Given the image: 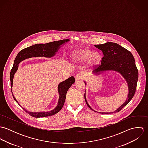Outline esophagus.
Instances as JSON below:
<instances>
[{
	"instance_id": "1",
	"label": "esophagus",
	"mask_w": 148,
	"mask_h": 148,
	"mask_svg": "<svg viewBox=\"0 0 148 148\" xmlns=\"http://www.w3.org/2000/svg\"><path fill=\"white\" fill-rule=\"evenodd\" d=\"M84 75L83 73H79L76 74V76H75V79L76 80H82V79H84Z\"/></svg>"
}]
</instances>
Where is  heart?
<instances>
[{
	"mask_svg": "<svg viewBox=\"0 0 148 148\" xmlns=\"http://www.w3.org/2000/svg\"><path fill=\"white\" fill-rule=\"evenodd\" d=\"M92 56V53L90 52L89 51H84L79 52L77 55V59L80 62H84L87 60H88L89 58H90ZM93 60H95L96 59V56H93L92 58Z\"/></svg>",
	"mask_w": 148,
	"mask_h": 148,
	"instance_id": "heart-1",
	"label": "heart"
}]
</instances>
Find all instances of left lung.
I'll return each instance as SVG.
<instances>
[{
	"mask_svg": "<svg viewBox=\"0 0 148 148\" xmlns=\"http://www.w3.org/2000/svg\"><path fill=\"white\" fill-rule=\"evenodd\" d=\"M95 47L101 50L104 56L101 58V64L97 65L93 71V73H99L101 71L107 70L116 71L123 75L127 83L129 93L125 102L113 112L100 113L109 114L119 112L129 103L136 92L138 72L134 58L129 51L115 42H107L103 44L95 45ZM84 98L87 106L93 110L86 101L85 94Z\"/></svg>",
	"mask_w": 148,
	"mask_h": 148,
	"instance_id": "8db88e82",
	"label": "left lung"
}]
</instances>
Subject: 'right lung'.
Instances as JSON below:
<instances>
[{
	"mask_svg": "<svg viewBox=\"0 0 148 148\" xmlns=\"http://www.w3.org/2000/svg\"><path fill=\"white\" fill-rule=\"evenodd\" d=\"M69 41L68 39H64L61 40L52 42H48L45 44H36L32 46L25 48L21 51L17 55L15 60L14 65L11 69L10 72V80H11V87L12 86L13 83V78L14 75L18 68V64L19 63L24 59L32 58V57H46V58H51L54 56L56 52L58 51L61 45H62L64 42ZM75 82V77L73 76H71L66 80L60 83L58 86V92L59 93V100L58 102V104L57 106L52 110L48 112H30L26 110L25 109L23 108V109L28 113L29 115L34 117H48L50 116H52L58 113L63 108L64 102L65 100L66 92L68 89L71 87V86ZM11 92H12V89ZM14 100L18 103L14 95H12ZM19 104V103H18Z\"/></svg>",
	"mask_w": 148,
	"mask_h": 148,
	"instance_id": "right-lung-1",
	"label": "right lung"
}]
</instances>
